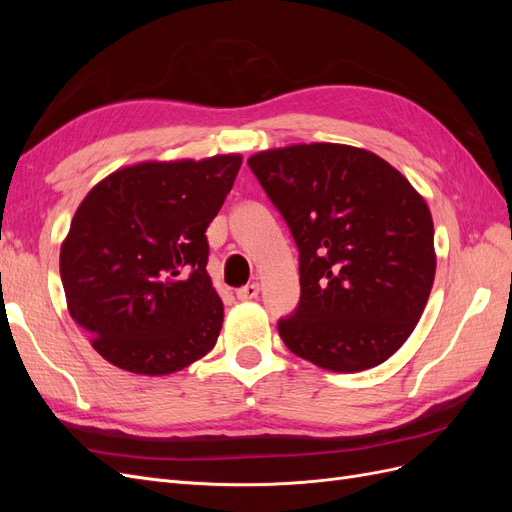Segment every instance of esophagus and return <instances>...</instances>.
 <instances>
[{
  "instance_id": "1",
  "label": "esophagus",
  "mask_w": 512,
  "mask_h": 512,
  "mask_svg": "<svg viewBox=\"0 0 512 512\" xmlns=\"http://www.w3.org/2000/svg\"><path fill=\"white\" fill-rule=\"evenodd\" d=\"M258 292H260V286H258V284H247V286H243V288L237 290V299H239V301H252V299L258 297Z\"/></svg>"
}]
</instances>
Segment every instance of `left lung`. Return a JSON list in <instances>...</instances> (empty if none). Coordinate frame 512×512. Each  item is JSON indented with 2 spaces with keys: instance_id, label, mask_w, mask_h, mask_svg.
<instances>
[{
  "instance_id": "8db88e82",
  "label": "left lung",
  "mask_w": 512,
  "mask_h": 512,
  "mask_svg": "<svg viewBox=\"0 0 512 512\" xmlns=\"http://www.w3.org/2000/svg\"><path fill=\"white\" fill-rule=\"evenodd\" d=\"M247 164L299 247L301 301L277 324L288 350L339 374L384 363L421 320L436 277L425 198L350 145H288Z\"/></svg>"
}]
</instances>
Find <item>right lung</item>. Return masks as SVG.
I'll use <instances>...</instances> for the list:
<instances>
[{
  "mask_svg": "<svg viewBox=\"0 0 512 512\" xmlns=\"http://www.w3.org/2000/svg\"><path fill=\"white\" fill-rule=\"evenodd\" d=\"M243 158L149 160L89 190L61 241L70 316L111 365L166 376L215 346L224 303L207 273V228Z\"/></svg>",
  "mask_w": 512,
  "mask_h": 512,
  "instance_id": "1",
  "label": "right lung"
}]
</instances>
